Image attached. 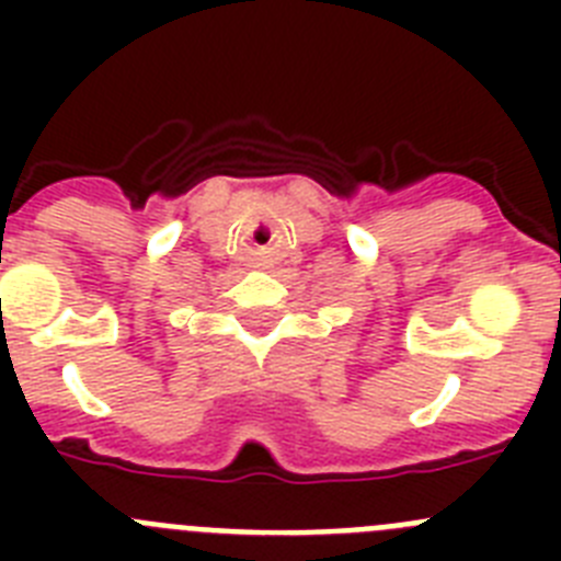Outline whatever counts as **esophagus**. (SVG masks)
<instances>
[{
	"mask_svg": "<svg viewBox=\"0 0 561 561\" xmlns=\"http://www.w3.org/2000/svg\"><path fill=\"white\" fill-rule=\"evenodd\" d=\"M257 266H264V264H261V261H257Z\"/></svg>",
	"mask_w": 561,
	"mask_h": 561,
	"instance_id": "1",
	"label": "esophagus"
}]
</instances>
